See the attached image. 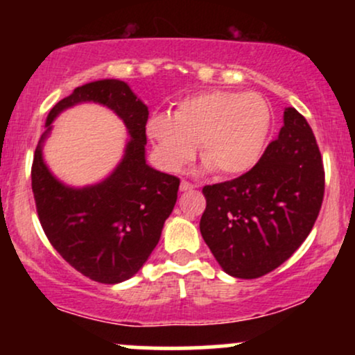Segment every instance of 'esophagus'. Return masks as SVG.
Here are the masks:
<instances>
[{
	"instance_id": "34e87169",
	"label": "esophagus",
	"mask_w": 355,
	"mask_h": 355,
	"mask_svg": "<svg viewBox=\"0 0 355 355\" xmlns=\"http://www.w3.org/2000/svg\"><path fill=\"white\" fill-rule=\"evenodd\" d=\"M193 189H195V185H191L190 182L182 180V183H180V190L182 191H189V190H193Z\"/></svg>"
}]
</instances>
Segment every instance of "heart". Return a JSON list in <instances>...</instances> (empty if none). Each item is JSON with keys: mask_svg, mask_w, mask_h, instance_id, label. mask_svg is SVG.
I'll list each match as a JSON object with an SVG mask.
<instances>
[{"mask_svg": "<svg viewBox=\"0 0 355 355\" xmlns=\"http://www.w3.org/2000/svg\"><path fill=\"white\" fill-rule=\"evenodd\" d=\"M270 126V107L260 95L210 89L183 98L172 116H150L146 135L166 172H180L198 145L207 170L218 177H239L260 160Z\"/></svg>", "mask_w": 355, "mask_h": 355, "instance_id": "1", "label": "heart"}]
</instances>
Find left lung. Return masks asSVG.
Returning a JSON list of instances; mask_svg holds the SVG:
<instances>
[{
  "instance_id": "8db88e82",
  "label": "left lung",
  "mask_w": 355,
  "mask_h": 355,
  "mask_svg": "<svg viewBox=\"0 0 355 355\" xmlns=\"http://www.w3.org/2000/svg\"><path fill=\"white\" fill-rule=\"evenodd\" d=\"M324 185V165L311 125L295 108H285L279 137L254 168L234 180L203 187L202 237L229 275H266L311 234Z\"/></svg>"
}]
</instances>
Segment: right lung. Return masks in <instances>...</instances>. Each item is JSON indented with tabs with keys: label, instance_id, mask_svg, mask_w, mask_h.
Wrapping results in <instances>:
<instances>
[{
	"label": "right lung",
	"instance_id": "1",
	"mask_svg": "<svg viewBox=\"0 0 355 355\" xmlns=\"http://www.w3.org/2000/svg\"><path fill=\"white\" fill-rule=\"evenodd\" d=\"M93 101L124 120L130 140L117 168L100 184L64 186L42 160V144L63 109ZM148 107L125 81L98 80L73 89L46 118L31 166L36 211L55 250L73 268L100 284L128 280L144 267L172 214L180 180L146 164Z\"/></svg>",
	"mask_w": 355,
	"mask_h": 355
}]
</instances>
